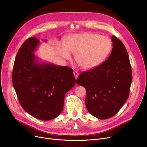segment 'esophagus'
I'll return each instance as SVG.
<instances>
[{
    "instance_id": "34e87169",
    "label": "esophagus",
    "mask_w": 147,
    "mask_h": 147,
    "mask_svg": "<svg viewBox=\"0 0 147 147\" xmlns=\"http://www.w3.org/2000/svg\"><path fill=\"white\" fill-rule=\"evenodd\" d=\"M73 74H74V77H75V78H76V79L78 78V76H79V72H78V71H74V73H73Z\"/></svg>"
}]
</instances>
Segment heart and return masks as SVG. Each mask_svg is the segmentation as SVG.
<instances>
[{
  "instance_id": "obj_1",
  "label": "heart",
  "mask_w": 147,
  "mask_h": 147,
  "mask_svg": "<svg viewBox=\"0 0 147 147\" xmlns=\"http://www.w3.org/2000/svg\"><path fill=\"white\" fill-rule=\"evenodd\" d=\"M113 48L111 38L96 33H85L68 36L64 45L58 43L56 49L66 60L71 58L70 52L76 54V61L82 68L90 69L101 64L110 53Z\"/></svg>"
}]
</instances>
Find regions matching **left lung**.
<instances>
[{
  "mask_svg": "<svg viewBox=\"0 0 147 147\" xmlns=\"http://www.w3.org/2000/svg\"><path fill=\"white\" fill-rule=\"evenodd\" d=\"M113 49L103 63L80 74L77 83L86 90V107L99 119L110 118L124 105L132 81V68L127 50L117 37L111 38Z\"/></svg>",
  "mask_w": 147,
  "mask_h": 147,
  "instance_id": "obj_1",
  "label": "left lung"
}]
</instances>
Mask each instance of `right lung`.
<instances>
[{
	"mask_svg": "<svg viewBox=\"0 0 147 147\" xmlns=\"http://www.w3.org/2000/svg\"><path fill=\"white\" fill-rule=\"evenodd\" d=\"M39 44V40L31 37L21 45L14 61L12 83L23 109L47 121L63 111L65 95L76 79L71 68L40 63L34 53Z\"/></svg>",
	"mask_w": 147,
	"mask_h": 147,
	"instance_id": "add662e5",
	"label": "right lung"
}]
</instances>
